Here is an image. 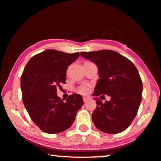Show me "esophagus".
<instances>
[{
  "label": "esophagus",
  "mask_w": 161,
  "mask_h": 161,
  "mask_svg": "<svg viewBox=\"0 0 161 161\" xmlns=\"http://www.w3.org/2000/svg\"><path fill=\"white\" fill-rule=\"evenodd\" d=\"M90 98L89 97H83V100H84V103H86L88 100H90Z\"/></svg>",
  "instance_id": "esophagus-1"
}]
</instances>
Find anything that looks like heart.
Here are the masks:
<instances>
[{
	"mask_svg": "<svg viewBox=\"0 0 161 161\" xmlns=\"http://www.w3.org/2000/svg\"><path fill=\"white\" fill-rule=\"evenodd\" d=\"M79 90H80V92L82 94H86L89 92V91H90V86L89 85H82L80 86V88H79Z\"/></svg>",
	"mask_w": 161,
	"mask_h": 161,
	"instance_id": "1",
	"label": "heart"
}]
</instances>
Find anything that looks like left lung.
I'll return each mask as SVG.
<instances>
[{
    "instance_id": "obj_1",
    "label": "left lung",
    "mask_w": 161,
    "mask_h": 161,
    "mask_svg": "<svg viewBox=\"0 0 161 161\" xmlns=\"http://www.w3.org/2000/svg\"><path fill=\"white\" fill-rule=\"evenodd\" d=\"M80 55L98 68L99 80L93 96L107 94L111 97L105 103L94 98L97 103L92 114L94 125L109 134L125 130L136 117L142 100V83L136 66L113 50L81 52Z\"/></svg>"
}]
</instances>
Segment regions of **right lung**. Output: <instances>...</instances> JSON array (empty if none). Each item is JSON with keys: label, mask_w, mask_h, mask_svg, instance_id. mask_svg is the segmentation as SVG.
I'll use <instances>...</instances> for the list:
<instances>
[{"label": "right lung", "mask_w": 161, "mask_h": 161, "mask_svg": "<svg viewBox=\"0 0 161 161\" xmlns=\"http://www.w3.org/2000/svg\"><path fill=\"white\" fill-rule=\"evenodd\" d=\"M79 57V52L48 49L31 58L23 71V103L33 122L46 133L69 128L83 105L80 94H73L64 101L57 93V88L65 84L68 67Z\"/></svg>", "instance_id": "add662e5"}]
</instances>
